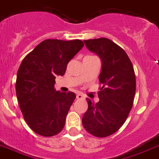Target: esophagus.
<instances>
[{"label": "esophagus", "mask_w": 159, "mask_h": 159, "mask_svg": "<svg viewBox=\"0 0 159 159\" xmlns=\"http://www.w3.org/2000/svg\"><path fill=\"white\" fill-rule=\"evenodd\" d=\"M76 99H78V100H84V96H83L82 94H77Z\"/></svg>", "instance_id": "34e87169"}]
</instances>
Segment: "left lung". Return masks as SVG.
Masks as SVG:
<instances>
[{"mask_svg": "<svg viewBox=\"0 0 159 159\" xmlns=\"http://www.w3.org/2000/svg\"><path fill=\"white\" fill-rule=\"evenodd\" d=\"M87 48L101 59L99 75L100 99L93 103L87 98L89 108L82 123L92 135L104 138L123 125L134 104L136 77L129 58L118 45L105 38L84 41Z\"/></svg>", "mask_w": 159, "mask_h": 159, "instance_id": "8db88e82", "label": "left lung"}]
</instances>
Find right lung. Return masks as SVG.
I'll return each mask as SVG.
<instances>
[{"instance_id":"obj_1","label":"right lung","mask_w":159,"mask_h":159,"mask_svg":"<svg viewBox=\"0 0 159 159\" xmlns=\"http://www.w3.org/2000/svg\"><path fill=\"white\" fill-rule=\"evenodd\" d=\"M84 46L79 39H47L19 66L16 80L19 106L30 128L41 136H55L64 127L76 96L72 92L55 90V78L65 74L67 63Z\"/></svg>"}]
</instances>
